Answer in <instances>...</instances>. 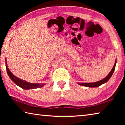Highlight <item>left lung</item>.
<instances>
[{
	"label": "left lung",
	"instance_id": "8db88e82",
	"mask_svg": "<svg viewBox=\"0 0 125 125\" xmlns=\"http://www.w3.org/2000/svg\"><path fill=\"white\" fill-rule=\"evenodd\" d=\"M116 64V60L115 61V64H114V67L113 68V69H111V71H110V72L109 74L106 76V77L104 78L103 79L99 80L98 82H94V83H78V84L80 85H82L84 86H88V87L94 88V87H98V86L102 85V84H104L105 83H106V82L110 79V78L111 77V76L113 75L114 71H115Z\"/></svg>",
	"mask_w": 125,
	"mask_h": 125
}]
</instances>
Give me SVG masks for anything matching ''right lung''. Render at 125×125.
I'll return each instance as SVG.
<instances>
[{"instance_id": "add662e5", "label": "right lung", "mask_w": 125, "mask_h": 125, "mask_svg": "<svg viewBox=\"0 0 125 125\" xmlns=\"http://www.w3.org/2000/svg\"><path fill=\"white\" fill-rule=\"evenodd\" d=\"M6 60V59H5ZM5 65H6V69H7V72L8 73V75H9L10 79L14 83L16 84L17 85L20 86V88H21L27 90V89H36V88H41L43 85H45V84L43 83H29V82H27L25 80H23L20 79V78H18L13 75L9 69L8 68V65H7V63H5Z\"/></svg>"}]
</instances>
